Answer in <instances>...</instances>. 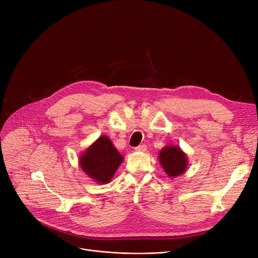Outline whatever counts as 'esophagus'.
Returning <instances> with one entry per match:
<instances>
[{"mask_svg": "<svg viewBox=\"0 0 258 258\" xmlns=\"http://www.w3.org/2000/svg\"><path fill=\"white\" fill-rule=\"evenodd\" d=\"M146 145L145 144H142V145H139V146H137L136 148H135V151L136 152H142V153H144L145 151H146Z\"/></svg>", "mask_w": 258, "mask_h": 258, "instance_id": "1", "label": "esophagus"}]
</instances>
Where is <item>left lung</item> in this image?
<instances>
[{
  "label": "left lung",
  "instance_id": "8db88e82",
  "mask_svg": "<svg viewBox=\"0 0 258 258\" xmlns=\"http://www.w3.org/2000/svg\"><path fill=\"white\" fill-rule=\"evenodd\" d=\"M158 160L169 178L179 177L188 168L187 155L177 145H166L162 148Z\"/></svg>",
  "mask_w": 258,
  "mask_h": 258
}]
</instances>
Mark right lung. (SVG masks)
I'll use <instances>...</instances> for the list:
<instances>
[{
	"mask_svg": "<svg viewBox=\"0 0 258 258\" xmlns=\"http://www.w3.org/2000/svg\"><path fill=\"white\" fill-rule=\"evenodd\" d=\"M107 136H100L79 156L80 168L98 184H107L123 161Z\"/></svg>",
	"mask_w": 258,
	"mask_h": 258,
	"instance_id": "add662e5",
	"label": "right lung"
}]
</instances>
